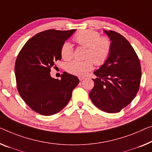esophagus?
<instances>
[{"instance_id": "esophagus-1", "label": "esophagus", "mask_w": 152, "mask_h": 152, "mask_svg": "<svg viewBox=\"0 0 152 152\" xmlns=\"http://www.w3.org/2000/svg\"><path fill=\"white\" fill-rule=\"evenodd\" d=\"M78 79H79V80L80 81H82L83 80H84V79H85V77H78Z\"/></svg>"}]
</instances>
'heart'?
Listing matches in <instances>:
<instances>
[{"label": "heart", "mask_w": 152, "mask_h": 152, "mask_svg": "<svg viewBox=\"0 0 152 152\" xmlns=\"http://www.w3.org/2000/svg\"><path fill=\"white\" fill-rule=\"evenodd\" d=\"M74 40L80 46L87 48L85 61L74 60L67 63L66 69L76 76H85L94 67V63L102 65L109 57L112 49L111 41L108 37H101L96 31L84 30L74 36ZM61 55L64 60H69L73 56V47L65 42L61 48Z\"/></svg>", "instance_id": "1"}]
</instances>
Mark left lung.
<instances>
[{
  "label": "left lung",
  "mask_w": 152,
  "mask_h": 152,
  "mask_svg": "<svg viewBox=\"0 0 152 152\" xmlns=\"http://www.w3.org/2000/svg\"><path fill=\"white\" fill-rule=\"evenodd\" d=\"M111 41V53L107 61L94 72V87L89 97L103 111L118 113L133 100L141 79L139 58L123 35L113 31H104Z\"/></svg>",
  "instance_id": "obj_1"
}]
</instances>
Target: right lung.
<instances>
[{
  "mask_svg": "<svg viewBox=\"0 0 152 152\" xmlns=\"http://www.w3.org/2000/svg\"><path fill=\"white\" fill-rule=\"evenodd\" d=\"M76 29H50L36 34L27 41L18 54L15 64L20 96L34 111L53 115L62 110L79 83L78 77L67 72L61 80L52 78V67L61 59V48Z\"/></svg>",
  "mask_w": 152,
  "mask_h": 152,
  "instance_id": "obj_1",
  "label": "right lung"
}]
</instances>
